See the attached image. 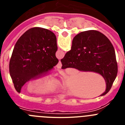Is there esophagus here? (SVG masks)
I'll use <instances>...</instances> for the list:
<instances>
[{
    "label": "esophagus",
    "mask_w": 125,
    "mask_h": 125,
    "mask_svg": "<svg viewBox=\"0 0 125 125\" xmlns=\"http://www.w3.org/2000/svg\"><path fill=\"white\" fill-rule=\"evenodd\" d=\"M61 66H62V64H61V62L59 61V62H58V64H57V66H56V67H57V69H61Z\"/></svg>",
    "instance_id": "1"
}]
</instances>
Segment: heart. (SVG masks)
<instances>
[{
	"instance_id": "b5f03b06",
	"label": "heart",
	"mask_w": 125,
	"mask_h": 125,
	"mask_svg": "<svg viewBox=\"0 0 125 125\" xmlns=\"http://www.w3.org/2000/svg\"><path fill=\"white\" fill-rule=\"evenodd\" d=\"M47 79V76H44L30 81L27 84V90L29 92H35L42 94L52 92L60 86L59 81L51 79L46 82Z\"/></svg>"
}]
</instances>
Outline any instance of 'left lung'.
Returning a JSON list of instances; mask_svg holds the SVG:
<instances>
[{
  "label": "left lung",
  "instance_id": "left-lung-1",
  "mask_svg": "<svg viewBox=\"0 0 125 125\" xmlns=\"http://www.w3.org/2000/svg\"><path fill=\"white\" fill-rule=\"evenodd\" d=\"M55 34L41 27L27 30L14 46L9 72L15 89L21 92L25 83L44 75L58 63Z\"/></svg>",
  "mask_w": 125,
  "mask_h": 125
}]
</instances>
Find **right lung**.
<instances>
[{"mask_svg": "<svg viewBox=\"0 0 125 125\" xmlns=\"http://www.w3.org/2000/svg\"><path fill=\"white\" fill-rule=\"evenodd\" d=\"M62 69L75 68L80 71L100 74L106 81L103 96L110 91L118 73L115 51L110 41L103 34L94 30L77 34L71 49L61 60Z\"/></svg>", "mask_w": 125, "mask_h": 125, "instance_id": "right-lung-1", "label": "right lung"}]
</instances>
